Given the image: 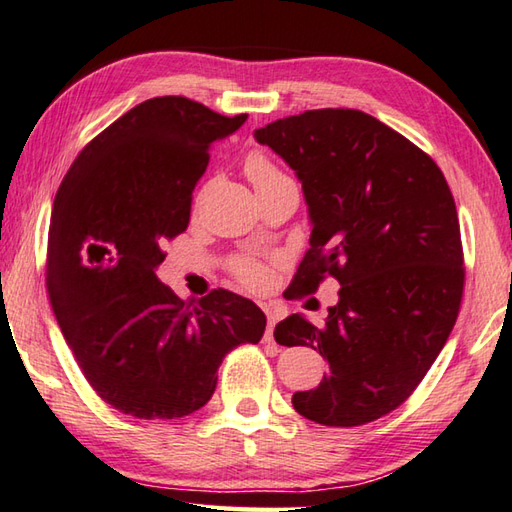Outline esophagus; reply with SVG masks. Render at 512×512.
I'll use <instances>...</instances> for the list:
<instances>
[{"mask_svg":"<svg viewBox=\"0 0 512 512\" xmlns=\"http://www.w3.org/2000/svg\"><path fill=\"white\" fill-rule=\"evenodd\" d=\"M265 311H267V331H265V340L271 342V340H274V327H276V322L280 320V314H278V311H271V309H265Z\"/></svg>","mask_w":512,"mask_h":512,"instance_id":"34e87169","label":"esophagus"}]
</instances>
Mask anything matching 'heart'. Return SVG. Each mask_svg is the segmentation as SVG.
<instances>
[{"mask_svg": "<svg viewBox=\"0 0 512 512\" xmlns=\"http://www.w3.org/2000/svg\"><path fill=\"white\" fill-rule=\"evenodd\" d=\"M245 172H247V179L252 181L256 194L271 190V187H276V185L289 183L287 176L280 172L276 165L267 159L265 154H260V152H252L247 156ZM234 274L241 278L245 285L254 287V289L263 287L267 283V278H269L267 267L263 263H258V260H252V258L236 260Z\"/></svg>", "mask_w": 512, "mask_h": 512, "instance_id": "heart-1", "label": "heart"}]
</instances>
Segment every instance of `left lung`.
<instances>
[{"instance_id": "left-lung-1", "label": "left lung", "mask_w": 512, "mask_h": 512, "mask_svg": "<svg viewBox=\"0 0 512 512\" xmlns=\"http://www.w3.org/2000/svg\"><path fill=\"white\" fill-rule=\"evenodd\" d=\"M302 183L311 238L289 298L340 283L325 325L291 314L274 338L329 362L294 409L325 426L378 420L409 398L451 336L464 291L460 221L429 154L360 110H307L254 132Z\"/></svg>"}]
</instances>
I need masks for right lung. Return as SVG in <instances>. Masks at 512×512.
<instances>
[{
	"instance_id": "obj_1",
	"label": "right lung",
	"mask_w": 512,
	"mask_h": 512,
	"mask_svg": "<svg viewBox=\"0 0 512 512\" xmlns=\"http://www.w3.org/2000/svg\"><path fill=\"white\" fill-rule=\"evenodd\" d=\"M245 121L185 97L148 99L92 139L59 185L50 305L90 387L125 415L198 411L227 353L263 338L267 318L249 298L214 289L181 300L156 278L165 241L190 223L212 143Z\"/></svg>"
}]
</instances>
